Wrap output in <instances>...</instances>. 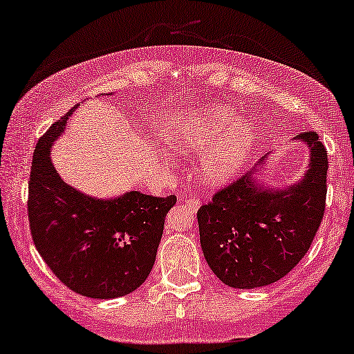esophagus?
I'll return each mask as SVG.
<instances>
[{"label":"esophagus","instance_id":"34e87169","mask_svg":"<svg viewBox=\"0 0 354 354\" xmlns=\"http://www.w3.org/2000/svg\"><path fill=\"white\" fill-rule=\"evenodd\" d=\"M183 200H185V203L192 207V209H198V207H200V200H198L196 196H185Z\"/></svg>","mask_w":354,"mask_h":354}]
</instances>
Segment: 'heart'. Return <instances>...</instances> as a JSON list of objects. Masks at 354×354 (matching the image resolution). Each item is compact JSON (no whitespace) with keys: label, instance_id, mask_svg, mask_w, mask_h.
Wrapping results in <instances>:
<instances>
[{"label":"heart","instance_id":"heart-1","mask_svg":"<svg viewBox=\"0 0 354 354\" xmlns=\"http://www.w3.org/2000/svg\"><path fill=\"white\" fill-rule=\"evenodd\" d=\"M256 140V125L239 120V113L225 106L198 111L177 133V145L182 149L205 151L220 142L201 164L203 180L212 185L229 180L239 172Z\"/></svg>","mask_w":354,"mask_h":354}]
</instances>
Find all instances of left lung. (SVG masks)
I'll list each match as a JSON object with an SVG mask.
<instances>
[{
  "label": "left lung",
  "mask_w": 354,
  "mask_h": 354,
  "mask_svg": "<svg viewBox=\"0 0 354 354\" xmlns=\"http://www.w3.org/2000/svg\"><path fill=\"white\" fill-rule=\"evenodd\" d=\"M298 138L311 151L301 182L287 190H269L245 174L219 188L196 212L203 254L229 287L277 282L311 248L326 211L328 159L314 130Z\"/></svg>",
  "instance_id": "8db88e82"
}]
</instances>
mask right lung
<instances>
[{
    "label": "right lung",
    "instance_id": "right-lung-1",
    "mask_svg": "<svg viewBox=\"0 0 354 354\" xmlns=\"http://www.w3.org/2000/svg\"><path fill=\"white\" fill-rule=\"evenodd\" d=\"M74 109L41 135L33 153L27 200L32 240L72 292L100 299L124 297L151 272L164 219L177 198L130 192L103 201L62 182L50 148Z\"/></svg>",
    "mask_w": 354,
    "mask_h": 354
}]
</instances>
